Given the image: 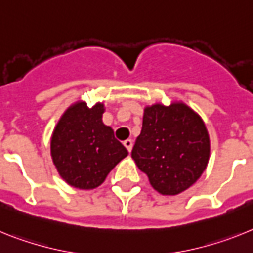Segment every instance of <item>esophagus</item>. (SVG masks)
<instances>
[{
    "mask_svg": "<svg viewBox=\"0 0 253 253\" xmlns=\"http://www.w3.org/2000/svg\"><path fill=\"white\" fill-rule=\"evenodd\" d=\"M124 145L126 146V149L128 150V153H131V150H132V140H129V139L125 140Z\"/></svg>",
    "mask_w": 253,
    "mask_h": 253,
    "instance_id": "obj_1",
    "label": "esophagus"
}]
</instances>
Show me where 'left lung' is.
Segmentation results:
<instances>
[{"instance_id":"obj_1","label":"left lung","mask_w":253,"mask_h":253,"mask_svg":"<svg viewBox=\"0 0 253 253\" xmlns=\"http://www.w3.org/2000/svg\"><path fill=\"white\" fill-rule=\"evenodd\" d=\"M131 157L154 190L170 196L183 192L209 163L210 139L203 118L182 102L146 107Z\"/></svg>"}]
</instances>
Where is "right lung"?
<instances>
[{
	"mask_svg": "<svg viewBox=\"0 0 253 253\" xmlns=\"http://www.w3.org/2000/svg\"><path fill=\"white\" fill-rule=\"evenodd\" d=\"M104 104L89 108L76 102L66 109L54 127L50 155L57 172L70 186L93 190L128 151L114 137L113 129L102 121Z\"/></svg>",
	"mask_w": 253,
	"mask_h": 253,
	"instance_id": "1",
	"label": "right lung"
}]
</instances>
